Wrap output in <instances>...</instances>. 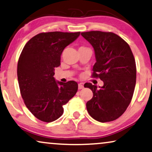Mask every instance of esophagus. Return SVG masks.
Wrapping results in <instances>:
<instances>
[{
    "instance_id": "obj_1",
    "label": "esophagus",
    "mask_w": 152,
    "mask_h": 152,
    "mask_svg": "<svg viewBox=\"0 0 152 152\" xmlns=\"http://www.w3.org/2000/svg\"><path fill=\"white\" fill-rule=\"evenodd\" d=\"M84 88V85H83L82 83H80V84H78V88L79 89H82Z\"/></svg>"
}]
</instances>
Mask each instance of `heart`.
<instances>
[{
    "label": "heart",
    "mask_w": 152,
    "mask_h": 152,
    "mask_svg": "<svg viewBox=\"0 0 152 152\" xmlns=\"http://www.w3.org/2000/svg\"><path fill=\"white\" fill-rule=\"evenodd\" d=\"M80 48H84V47H81Z\"/></svg>",
    "instance_id": "heart-1"
}]
</instances>
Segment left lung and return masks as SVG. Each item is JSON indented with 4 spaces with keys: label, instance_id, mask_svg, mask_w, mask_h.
I'll return each mask as SVG.
<instances>
[{
    "label": "left lung",
    "instance_id": "obj_1",
    "mask_svg": "<svg viewBox=\"0 0 152 152\" xmlns=\"http://www.w3.org/2000/svg\"><path fill=\"white\" fill-rule=\"evenodd\" d=\"M95 51L93 77L103 81L102 86L86 83L93 91L87 102L89 115L97 121H113L121 116L132 101L136 82V66L129 45L113 32L91 31L81 33Z\"/></svg>",
    "mask_w": 152,
    "mask_h": 152
}]
</instances>
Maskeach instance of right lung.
I'll list each match as a JSON object with an SVG mask.
<instances>
[{
  "label": "right lung",
  "mask_w": 152,
  "mask_h": 152,
  "mask_svg": "<svg viewBox=\"0 0 152 152\" xmlns=\"http://www.w3.org/2000/svg\"><path fill=\"white\" fill-rule=\"evenodd\" d=\"M80 32H51L37 34L28 41L18 61L17 76L25 104L37 119L45 122L57 120L78 89L77 83L56 81L55 68L61 64L64 48Z\"/></svg>",
  "instance_id": "1"
}]
</instances>
